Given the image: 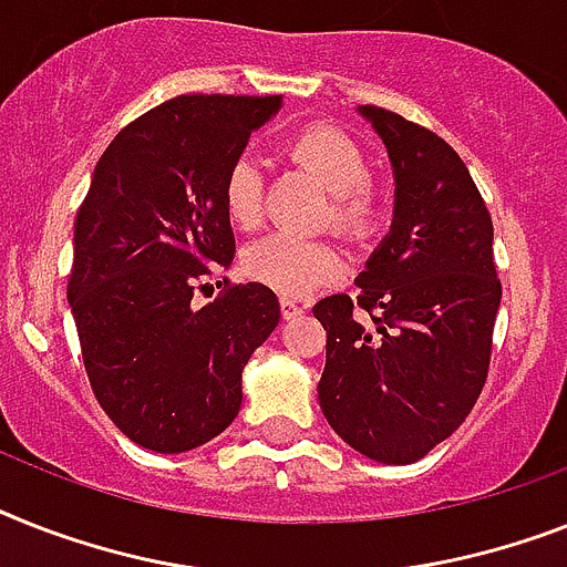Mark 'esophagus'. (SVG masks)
Listing matches in <instances>:
<instances>
[{
  "label": "esophagus",
  "mask_w": 567,
  "mask_h": 567,
  "mask_svg": "<svg viewBox=\"0 0 567 567\" xmlns=\"http://www.w3.org/2000/svg\"><path fill=\"white\" fill-rule=\"evenodd\" d=\"M302 311H306V308L297 306L293 299L282 297V317H285V320H293V317H299V315H302Z\"/></svg>",
  "instance_id": "obj_1"
}]
</instances>
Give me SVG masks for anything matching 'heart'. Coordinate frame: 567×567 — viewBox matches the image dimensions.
Wrapping results in <instances>:
<instances>
[{
    "label": "heart",
    "instance_id": "heart-1",
    "mask_svg": "<svg viewBox=\"0 0 567 567\" xmlns=\"http://www.w3.org/2000/svg\"><path fill=\"white\" fill-rule=\"evenodd\" d=\"M299 168L315 174L331 192L329 218L343 236L367 238L384 215L381 188L372 183L367 154L352 136L331 124H308L285 145ZM220 204L236 227H256L261 218V172L250 156H236L220 179ZM244 274L282 297H302L343 274V256L323 238L274 233L252 241L241 256Z\"/></svg>",
    "mask_w": 567,
    "mask_h": 567
}]
</instances>
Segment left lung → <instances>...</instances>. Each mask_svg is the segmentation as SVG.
Segmentation results:
<instances>
[{"label":"left lung","instance_id":"left-lung-1","mask_svg":"<svg viewBox=\"0 0 567 567\" xmlns=\"http://www.w3.org/2000/svg\"><path fill=\"white\" fill-rule=\"evenodd\" d=\"M395 172L390 236L355 279L311 311L326 329L320 408L343 443L413 463L460 427L486 384L501 279L492 218L443 136L363 107Z\"/></svg>","mask_w":567,"mask_h":567}]
</instances>
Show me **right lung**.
<instances>
[{"label": "right lung", "instance_id": "1", "mask_svg": "<svg viewBox=\"0 0 567 567\" xmlns=\"http://www.w3.org/2000/svg\"><path fill=\"white\" fill-rule=\"evenodd\" d=\"M276 95H177L124 124L75 218L69 306L90 388L142 449L177 454L238 416L241 370L279 323L268 285L224 282L236 238L220 179Z\"/></svg>", "mask_w": 567, "mask_h": 567}]
</instances>
